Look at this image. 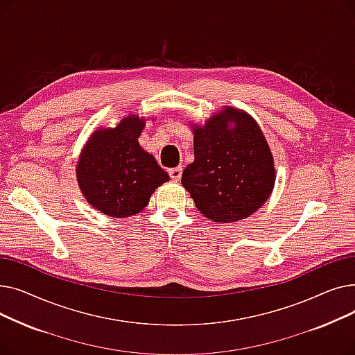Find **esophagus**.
Returning <instances> with one entry per match:
<instances>
[{"instance_id": "esophagus-1", "label": "esophagus", "mask_w": 355, "mask_h": 355, "mask_svg": "<svg viewBox=\"0 0 355 355\" xmlns=\"http://www.w3.org/2000/svg\"><path fill=\"white\" fill-rule=\"evenodd\" d=\"M170 177H171V180H174V181H180V178H181V175H182V166H175V168H171L170 171Z\"/></svg>"}]
</instances>
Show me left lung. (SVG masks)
I'll use <instances>...</instances> for the list:
<instances>
[{
  "label": "left lung",
  "instance_id": "1",
  "mask_svg": "<svg viewBox=\"0 0 355 355\" xmlns=\"http://www.w3.org/2000/svg\"><path fill=\"white\" fill-rule=\"evenodd\" d=\"M194 161L181 184L201 214L234 223L256 213L273 191L276 171L269 144L248 112L225 106L204 125H190Z\"/></svg>",
  "mask_w": 355,
  "mask_h": 355
}]
</instances>
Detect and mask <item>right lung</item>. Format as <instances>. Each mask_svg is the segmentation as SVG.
Masks as SVG:
<instances>
[{
	"mask_svg": "<svg viewBox=\"0 0 355 355\" xmlns=\"http://www.w3.org/2000/svg\"><path fill=\"white\" fill-rule=\"evenodd\" d=\"M145 118L128 115L115 128L99 126L76 165L79 189L93 209L116 218L141 213L161 184L170 181L138 138Z\"/></svg>",
	"mask_w": 355,
	"mask_h": 355,
	"instance_id": "obj_1",
	"label": "right lung"
}]
</instances>
